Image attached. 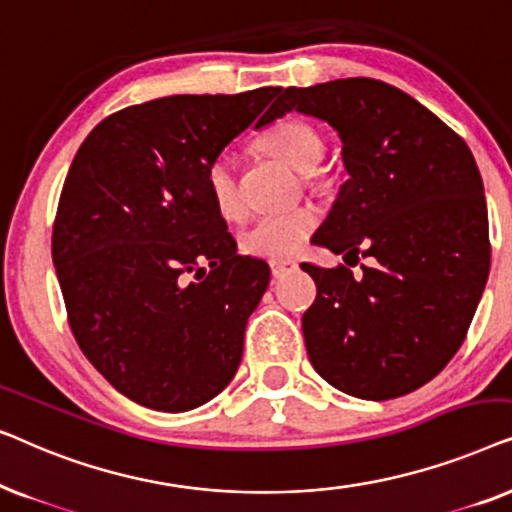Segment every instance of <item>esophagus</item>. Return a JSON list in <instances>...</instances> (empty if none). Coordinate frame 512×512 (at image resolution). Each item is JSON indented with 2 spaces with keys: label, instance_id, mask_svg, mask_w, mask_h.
Returning a JSON list of instances; mask_svg holds the SVG:
<instances>
[{
  "label": "esophagus",
  "instance_id": "34e87169",
  "mask_svg": "<svg viewBox=\"0 0 512 512\" xmlns=\"http://www.w3.org/2000/svg\"><path fill=\"white\" fill-rule=\"evenodd\" d=\"M270 270H272V277L282 279L286 275H291V272H296L298 263L291 261V258H282V261H270Z\"/></svg>",
  "mask_w": 512,
  "mask_h": 512
}]
</instances>
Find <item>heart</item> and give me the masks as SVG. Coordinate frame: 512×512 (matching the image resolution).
Listing matches in <instances>:
<instances>
[{
    "label": "heart",
    "mask_w": 512,
    "mask_h": 512,
    "mask_svg": "<svg viewBox=\"0 0 512 512\" xmlns=\"http://www.w3.org/2000/svg\"><path fill=\"white\" fill-rule=\"evenodd\" d=\"M258 146L270 156L284 160L293 170L314 177V170L324 158V139L310 123L300 118H284L270 125L258 139ZM207 188L216 209L226 219L242 214V202L237 195L235 158L230 153H219L207 167ZM319 223L317 209L298 207L284 214H268L256 219L242 235V249L251 256L282 261L298 254L307 237Z\"/></svg>",
    "instance_id": "heart-1"
}]
</instances>
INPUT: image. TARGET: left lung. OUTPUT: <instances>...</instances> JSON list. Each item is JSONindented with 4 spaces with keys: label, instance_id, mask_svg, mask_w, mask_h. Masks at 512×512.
<instances>
[{
    "label": "left lung",
    "instance_id": "8db88e82",
    "mask_svg": "<svg viewBox=\"0 0 512 512\" xmlns=\"http://www.w3.org/2000/svg\"><path fill=\"white\" fill-rule=\"evenodd\" d=\"M289 111L338 132L347 181L312 244L363 275L303 263L317 298L303 314L312 366L366 401L410 394L464 342L489 277L485 188L464 139L403 90L375 79L286 88ZM347 257H354L349 264Z\"/></svg>",
    "mask_w": 512,
    "mask_h": 512
}]
</instances>
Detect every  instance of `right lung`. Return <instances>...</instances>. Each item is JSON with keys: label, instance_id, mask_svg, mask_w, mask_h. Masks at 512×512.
<instances>
[{"label": "right lung", "instance_id": "1", "mask_svg": "<svg viewBox=\"0 0 512 512\" xmlns=\"http://www.w3.org/2000/svg\"><path fill=\"white\" fill-rule=\"evenodd\" d=\"M279 90L121 109L69 167L51 244L69 326L104 380L144 408H198L240 366L270 268L237 254L205 177ZM270 121L265 111L256 128Z\"/></svg>", "mask_w": 512, "mask_h": 512}]
</instances>
